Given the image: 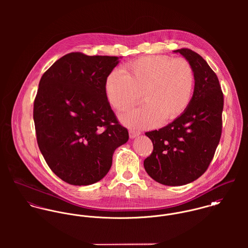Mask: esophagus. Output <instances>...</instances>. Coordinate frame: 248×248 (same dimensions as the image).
<instances>
[{"label": "esophagus", "mask_w": 248, "mask_h": 248, "mask_svg": "<svg viewBox=\"0 0 248 248\" xmlns=\"http://www.w3.org/2000/svg\"><path fill=\"white\" fill-rule=\"evenodd\" d=\"M129 134H130V139H132V140L138 138V137L140 135V132H136V131H134V130H130V131H129Z\"/></svg>", "instance_id": "esophagus-1"}]
</instances>
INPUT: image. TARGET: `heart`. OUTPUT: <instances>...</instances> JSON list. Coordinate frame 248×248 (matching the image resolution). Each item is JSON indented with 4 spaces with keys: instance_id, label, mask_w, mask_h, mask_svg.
I'll return each instance as SVG.
<instances>
[{
    "instance_id": "obj_1",
    "label": "heart",
    "mask_w": 248,
    "mask_h": 248,
    "mask_svg": "<svg viewBox=\"0 0 248 248\" xmlns=\"http://www.w3.org/2000/svg\"><path fill=\"white\" fill-rule=\"evenodd\" d=\"M124 71L109 72L104 87L108 101L117 110L139 103L142 93L145 105L119 115L120 121L130 128H150L162 119L173 120L191 101L195 73L184 59L144 56L130 62Z\"/></svg>"
}]
</instances>
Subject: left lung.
I'll list each match as a JSON object with an SVG mask.
<instances>
[{
  "instance_id": "1",
  "label": "left lung",
  "mask_w": 248,
  "mask_h": 248,
  "mask_svg": "<svg viewBox=\"0 0 248 248\" xmlns=\"http://www.w3.org/2000/svg\"><path fill=\"white\" fill-rule=\"evenodd\" d=\"M174 52L193 68V96L172 123L145 134L154 150L144 160V168L158 183L180 186L201 177L212 160L221 135L223 94L216 73L200 54L188 48Z\"/></svg>"
}]
</instances>
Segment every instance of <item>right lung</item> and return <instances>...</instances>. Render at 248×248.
<instances>
[{
	"instance_id": "right-lung-1",
	"label": "right lung",
	"mask_w": 248,
	"mask_h": 248,
	"mask_svg": "<svg viewBox=\"0 0 248 248\" xmlns=\"http://www.w3.org/2000/svg\"><path fill=\"white\" fill-rule=\"evenodd\" d=\"M121 58L71 52L40 80L33 108L38 146L51 171L71 185L101 180L114 151L129 140L104 87Z\"/></svg>"
}]
</instances>
